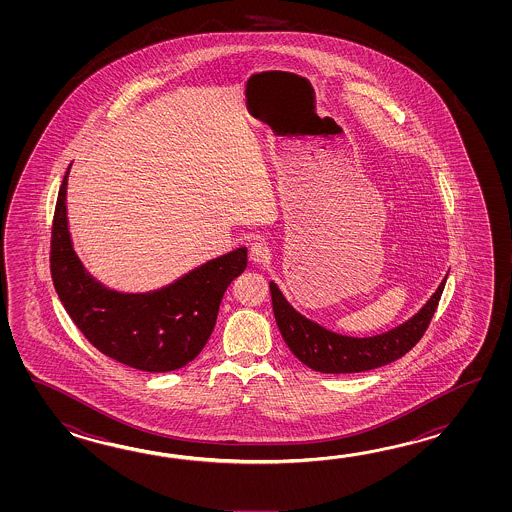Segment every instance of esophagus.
<instances>
[{"mask_svg":"<svg viewBox=\"0 0 512 512\" xmlns=\"http://www.w3.org/2000/svg\"><path fill=\"white\" fill-rule=\"evenodd\" d=\"M252 263H265V261L271 258V251L265 243H252L251 251H249Z\"/></svg>","mask_w":512,"mask_h":512,"instance_id":"1","label":"esophagus"}]
</instances>
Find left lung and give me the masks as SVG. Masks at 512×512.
Segmentation results:
<instances>
[{"instance_id": "left-lung-1", "label": "left lung", "mask_w": 512, "mask_h": 512, "mask_svg": "<svg viewBox=\"0 0 512 512\" xmlns=\"http://www.w3.org/2000/svg\"><path fill=\"white\" fill-rule=\"evenodd\" d=\"M446 274L435 293L406 322L373 337H348L326 329L298 313L276 283H269L272 311L285 344L307 368L320 373H359L401 359L425 335L445 289Z\"/></svg>"}]
</instances>
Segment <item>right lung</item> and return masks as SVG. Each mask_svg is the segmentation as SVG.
Masks as SVG:
<instances>
[{"label": "right lung", "mask_w": 512, "mask_h": 512, "mask_svg": "<svg viewBox=\"0 0 512 512\" xmlns=\"http://www.w3.org/2000/svg\"><path fill=\"white\" fill-rule=\"evenodd\" d=\"M69 170L71 164L58 192L51 238V274L60 302L109 359L150 373L183 368L212 335L223 294L247 267V247L205 261L153 291L111 289L87 271L73 247L66 203Z\"/></svg>", "instance_id": "obj_1"}]
</instances>
